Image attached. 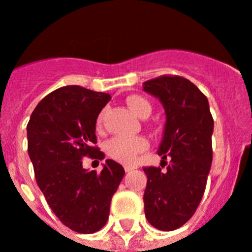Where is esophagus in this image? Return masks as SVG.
Returning a JSON list of instances; mask_svg holds the SVG:
<instances>
[{"mask_svg": "<svg viewBox=\"0 0 252 252\" xmlns=\"http://www.w3.org/2000/svg\"><path fill=\"white\" fill-rule=\"evenodd\" d=\"M124 170H126V173H129V171L134 170V166H130V165H126V166H124Z\"/></svg>", "mask_w": 252, "mask_h": 252, "instance_id": "1", "label": "esophagus"}]
</instances>
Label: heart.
I'll use <instances>...</instances> for the list:
<instances>
[{
  "label": "heart",
  "mask_w": 252,
  "mask_h": 252,
  "mask_svg": "<svg viewBox=\"0 0 252 252\" xmlns=\"http://www.w3.org/2000/svg\"><path fill=\"white\" fill-rule=\"evenodd\" d=\"M126 104L134 114L143 118L149 117L152 112L149 102L140 95H130L126 99ZM148 140L143 137H115L107 143V153L115 160L124 164H133L137 160L138 154L148 148Z\"/></svg>",
  "instance_id": "heart-1"
}]
</instances>
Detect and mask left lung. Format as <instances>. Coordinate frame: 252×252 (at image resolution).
<instances>
[{
	"label": "left lung",
	"instance_id": "left-lung-1",
	"mask_svg": "<svg viewBox=\"0 0 252 252\" xmlns=\"http://www.w3.org/2000/svg\"><path fill=\"white\" fill-rule=\"evenodd\" d=\"M143 89L158 98L165 110L158 154L164 160L171 158L164 171L143 169L148 178L145 218L155 229L171 231L194 215L205 191L213 161L214 119L208 98L189 79L163 76L144 82Z\"/></svg>",
	"mask_w": 252,
	"mask_h": 252
}]
</instances>
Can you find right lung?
Segmentation results:
<instances>
[{"instance_id": "add662e5", "label": "right lung", "mask_w": 252, "mask_h": 252, "mask_svg": "<svg viewBox=\"0 0 252 252\" xmlns=\"http://www.w3.org/2000/svg\"><path fill=\"white\" fill-rule=\"evenodd\" d=\"M110 98L79 86L61 87L37 104L27 124L37 185L61 222L79 234L104 226L112 196L126 173L112 159L105 160L100 173L82 165L87 155L104 159L93 144L98 115Z\"/></svg>"}]
</instances>
